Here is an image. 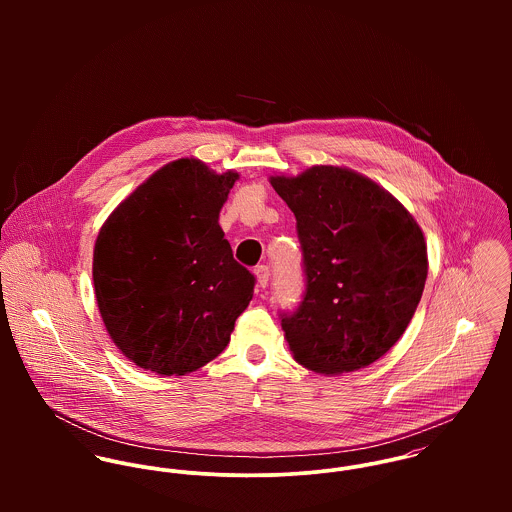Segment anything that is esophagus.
Returning a JSON list of instances; mask_svg holds the SVG:
<instances>
[{"mask_svg": "<svg viewBox=\"0 0 512 512\" xmlns=\"http://www.w3.org/2000/svg\"><path fill=\"white\" fill-rule=\"evenodd\" d=\"M254 274H256V278H258V286L260 288H266L268 286V282H270V268L268 266H256L254 268Z\"/></svg>", "mask_w": 512, "mask_h": 512, "instance_id": "esophagus-1", "label": "esophagus"}]
</instances>
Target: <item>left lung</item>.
Listing matches in <instances>:
<instances>
[{
  "mask_svg": "<svg viewBox=\"0 0 512 512\" xmlns=\"http://www.w3.org/2000/svg\"><path fill=\"white\" fill-rule=\"evenodd\" d=\"M295 215L305 292L282 329L299 365L339 374L372 365L420 303L428 250L414 217L363 175L315 165L272 177Z\"/></svg>",
  "mask_w": 512,
  "mask_h": 512,
  "instance_id": "1",
  "label": "left lung"
}]
</instances>
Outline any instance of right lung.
I'll return each mask as SVG.
<instances>
[{
	"label": "right lung",
	"mask_w": 512,
	"mask_h": 512,
	"mask_svg": "<svg viewBox=\"0 0 512 512\" xmlns=\"http://www.w3.org/2000/svg\"><path fill=\"white\" fill-rule=\"evenodd\" d=\"M238 175L199 159L155 171L100 228L94 292L116 347L157 374L219 357L256 278L238 264L219 213Z\"/></svg>",
	"instance_id": "right-lung-1"
}]
</instances>
